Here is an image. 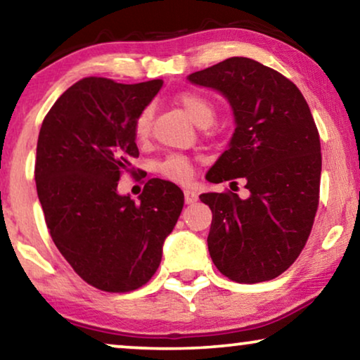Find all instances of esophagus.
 <instances>
[{"label": "esophagus", "instance_id": "obj_1", "mask_svg": "<svg viewBox=\"0 0 360 360\" xmlns=\"http://www.w3.org/2000/svg\"><path fill=\"white\" fill-rule=\"evenodd\" d=\"M185 201L188 205L196 203V201H198V193H196V191L191 190V188H185Z\"/></svg>", "mask_w": 360, "mask_h": 360}]
</instances>
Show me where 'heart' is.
<instances>
[{
	"mask_svg": "<svg viewBox=\"0 0 360 360\" xmlns=\"http://www.w3.org/2000/svg\"><path fill=\"white\" fill-rule=\"evenodd\" d=\"M176 105L181 108L186 117L193 121L196 126H210L214 120V108L210 100L198 93H181L176 96ZM152 111L150 108H144L134 121V134L139 141H144L150 134ZM159 172L167 179L175 181H188L193 175V167L188 157L174 154L169 155L159 164Z\"/></svg>",
	"mask_w": 360,
	"mask_h": 360,
	"instance_id": "1",
	"label": "heart"
}]
</instances>
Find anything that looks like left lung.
<instances>
[{"instance_id":"obj_1","label":"left lung","mask_w":360,"mask_h":360,"mask_svg":"<svg viewBox=\"0 0 360 360\" xmlns=\"http://www.w3.org/2000/svg\"><path fill=\"white\" fill-rule=\"evenodd\" d=\"M223 95L236 129L211 167V184L244 179L249 196L203 193L213 211L208 250L239 283L272 280L292 265L311 233L319 200L321 144L293 82L248 57H231L186 77Z\"/></svg>"}]
</instances>
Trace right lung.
Here are the masks:
<instances>
[{"instance_id":"1","label":"right lung","mask_w":360,"mask_h":360,"mask_svg":"<svg viewBox=\"0 0 360 360\" xmlns=\"http://www.w3.org/2000/svg\"><path fill=\"white\" fill-rule=\"evenodd\" d=\"M162 85L83 78L53 103L39 132L36 186L52 240L105 292L149 282L184 208V191L167 180L147 181L139 203L117 193L121 174H132L131 159L139 157L136 117Z\"/></svg>"}]
</instances>
